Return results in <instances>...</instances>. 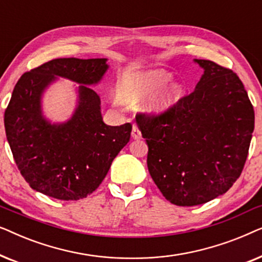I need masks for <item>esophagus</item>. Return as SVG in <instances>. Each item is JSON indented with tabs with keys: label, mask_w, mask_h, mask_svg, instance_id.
I'll use <instances>...</instances> for the list:
<instances>
[{
	"label": "esophagus",
	"mask_w": 262,
	"mask_h": 262,
	"mask_svg": "<svg viewBox=\"0 0 262 262\" xmlns=\"http://www.w3.org/2000/svg\"><path fill=\"white\" fill-rule=\"evenodd\" d=\"M131 136H132V138H134V139H139V138H142V134H141V131H139L138 126H136V125H134V126H132Z\"/></svg>",
	"instance_id": "34e87169"
}]
</instances>
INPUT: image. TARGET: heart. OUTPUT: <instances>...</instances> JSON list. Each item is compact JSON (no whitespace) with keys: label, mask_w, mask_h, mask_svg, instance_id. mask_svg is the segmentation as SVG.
<instances>
[{"label":"heart","mask_w":262,"mask_h":262,"mask_svg":"<svg viewBox=\"0 0 262 262\" xmlns=\"http://www.w3.org/2000/svg\"><path fill=\"white\" fill-rule=\"evenodd\" d=\"M171 77L173 75L164 69H148L125 74L118 84V96L128 105H138L148 98L142 106L143 112L148 116H161L169 111L182 94V85L179 82L166 85Z\"/></svg>","instance_id":"1"}]
</instances>
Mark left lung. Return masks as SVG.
Segmentation results:
<instances>
[{"label": "left lung", "mask_w": 262, "mask_h": 262, "mask_svg": "<svg viewBox=\"0 0 262 262\" xmlns=\"http://www.w3.org/2000/svg\"><path fill=\"white\" fill-rule=\"evenodd\" d=\"M204 70L194 91L159 117L138 114L149 173L178 206L207 203L242 173L254 131V110L231 70L194 59Z\"/></svg>", "instance_id": "1"}]
</instances>
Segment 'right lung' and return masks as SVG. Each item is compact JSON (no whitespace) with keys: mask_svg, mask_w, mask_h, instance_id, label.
<instances>
[{"mask_svg":"<svg viewBox=\"0 0 262 262\" xmlns=\"http://www.w3.org/2000/svg\"><path fill=\"white\" fill-rule=\"evenodd\" d=\"M107 58H58L25 73L5 112V127L21 175L34 191L60 200L85 198L99 187L131 136V124L102 120L100 96L91 88L108 70ZM66 78L79 84L69 120L52 123L42 111L50 85Z\"/></svg>","mask_w":262,"mask_h":262,"instance_id":"obj_1","label":"right lung"}]
</instances>
